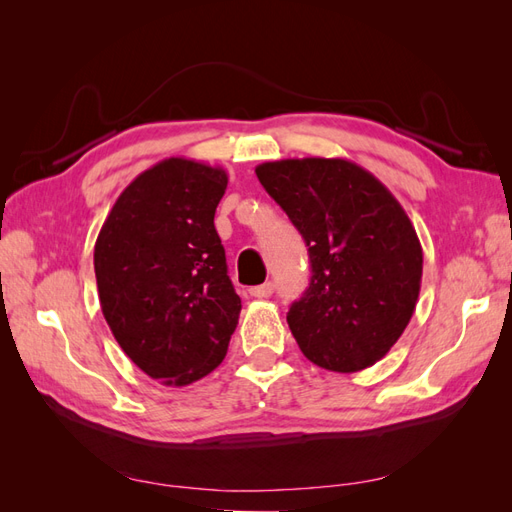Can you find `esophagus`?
Segmentation results:
<instances>
[{"label": "esophagus", "mask_w": 512, "mask_h": 512, "mask_svg": "<svg viewBox=\"0 0 512 512\" xmlns=\"http://www.w3.org/2000/svg\"><path fill=\"white\" fill-rule=\"evenodd\" d=\"M273 290H275L273 282H267V284H262V286L250 288V294H252V297H256V299H269L271 294H273Z\"/></svg>", "instance_id": "1"}]
</instances>
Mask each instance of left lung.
<instances>
[{
  "instance_id": "obj_1",
  "label": "left lung",
  "mask_w": 512,
  "mask_h": 512,
  "mask_svg": "<svg viewBox=\"0 0 512 512\" xmlns=\"http://www.w3.org/2000/svg\"><path fill=\"white\" fill-rule=\"evenodd\" d=\"M258 181L305 239L312 280L288 327L309 361L352 374L406 331L421 292L423 250L397 198L342 158L277 160Z\"/></svg>"
}]
</instances>
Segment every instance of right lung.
Returning a JSON list of instances; mask_svg holds the SVG:
<instances>
[{
	"mask_svg": "<svg viewBox=\"0 0 512 512\" xmlns=\"http://www.w3.org/2000/svg\"><path fill=\"white\" fill-rule=\"evenodd\" d=\"M226 170L166 158L138 175L106 215L94 250L102 314L130 361L166 386L218 367L241 299L213 218Z\"/></svg>",
	"mask_w": 512,
	"mask_h": 512,
	"instance_id": "add662e5",
	"label": "right lung"
}]
</instances>
